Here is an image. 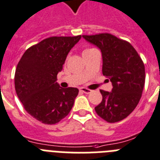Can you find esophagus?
I'll return each instance as SVG.
<instances>
[{
	"instance_id": "1",
	"label": "esophagus",
	"mask_w": 160,
	"mask_h": 160,
	"mask_svg": "<svg viewBox=\"0 0 160 160\" xmlns=\"http://www.w3.org/2000/svg\"><path fill=\"white\" fill-rule=\"evenodd\" d=\"M80 90V92H84V93H86V94L90 93V92H92L91 89H88V88H81Z\"/></svg>"
}]
</instances>
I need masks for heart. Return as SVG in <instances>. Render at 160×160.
<instances>
[{"label":"heart","instance_id":"b5f03b06","mask_svg":"<svg viewBox=\"0 0 160 160\" xmlns=\"http://www.w3.org/2000/svg\"><path fill=\"white\" fill-rule=\"evenodd\" d=\"M92 50H93V49H92V48H88V49H85L84 51V52H83V54L84 53H86V52H88V51H92Z\"/></svg>","mask_w":160,"mask_h":160}]
</instances>
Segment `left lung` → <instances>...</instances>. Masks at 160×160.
Returning a JSON list of instances; mask_svg holds the SVG:
<instances>
[{"mask_svg":"<svg viewBox=\"0 0 160 160\" xmlns=\"http://www.w3.org/2000/svg\"><path fill=\"white\" fill-rule=\"evenodd\" d=\"M101 51L102 73L110 80L113 89L100 90L102 101L96 113L106 122L123 120L138 105L145 84L144 63L133 46L108 33L83 35Z\"/></svg>","mask_w":160,"mask_h":160,"instance_id":"obj_1","label":"left lung"}]
</instances>
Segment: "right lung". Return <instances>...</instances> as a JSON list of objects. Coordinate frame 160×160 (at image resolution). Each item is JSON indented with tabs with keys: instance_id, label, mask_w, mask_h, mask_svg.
Masks as SVG:
<instances>
[{
	"instance_id": "add662e5",
	"label": "right lung",
	"mask_w": 160,
	"mask_h": 160,
	"mask_svg": "<svg viewBox=\"0 0 160 160\" xmlns=\"http://www.w3.org/2000/svg\"><path fill=\"white\" fill-rule=\"evenodd\" d=\"M81 35L50 37L25 51L15 71V90L24 109L44 124L64 118L79 93L76 88H61L57 75L67 55Z\"/></svg>"
}]
</instances>
